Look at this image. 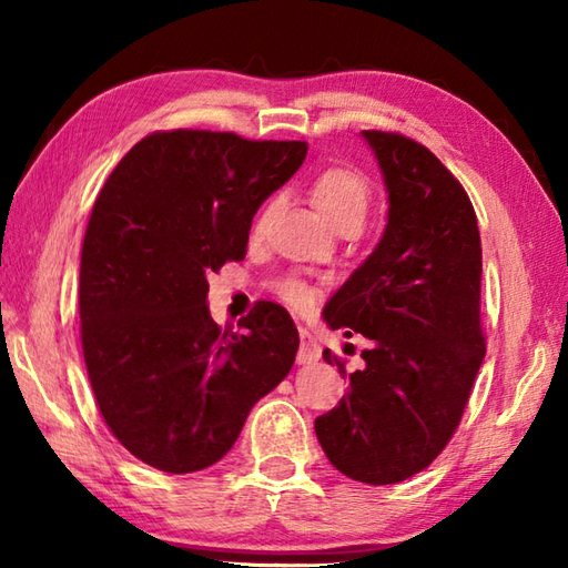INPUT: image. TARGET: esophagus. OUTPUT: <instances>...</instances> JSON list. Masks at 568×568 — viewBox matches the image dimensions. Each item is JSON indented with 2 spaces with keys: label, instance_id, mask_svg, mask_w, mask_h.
Segmentation results:
<instances>
[{
  "label": "esophagus",
  "instance_id": "obj_1",
  "mask_svg": "<svg viewBox=\"0 0 568 568\" xmlns=\"http://www.w3.org/2000/svg\"><path fill=\"white\" fill-rule=\"evenodd\" d=\"M321 358V345L313 338L311 333L301 328V348H297V363L311 365Z\"/></svg>",
  "mask_w": 568,
  "mask_h": 568
}]
</instances>
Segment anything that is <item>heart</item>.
Wrapping results in <instances>:
<instances>
[{
	"instance_id": "1",
	"label": "heart",
	"mask_w": 568,
	"mask_h": 568,
	"mask_svg": "<svg viewBox=\"0 0 568 568\" xmlns=\"http://www.w3.org/2000/svg\"><path fill=\"white\" fill-rule=\"evenodd\" d=\"M311 197L313 205L318 207V213L328 220L331 225L341 223L345 217H355L363 223L365 210H368L371 203V187L368 180H365L358 170L328 168L318 172V178L313 180ZM273 207L275 200H267L261 215H257L255 227H263L265 217L271 215ZM281 295L295 307H307L313 303V291L301 281H285L281 287Z\"/></svg>"
}]
</instances>
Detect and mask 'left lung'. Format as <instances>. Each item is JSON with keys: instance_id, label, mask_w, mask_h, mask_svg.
I'll use <instances>...</instances> for the list:
<instances>
[{"instance_id": "obj_1", "label": "left lung", "mask_w": 568, "mask_h": 568, "mask_svg": "<svg viewBox=\"0 0 568 568\" xmlns=\"http://www.w3.org/2000/svg\"><path fill=\"white\" fill-rule=\"evenodd\" d=\"M361 134L386 182L388 223L323 318L371 348L315 436L341 474L386 486L430 466L464 416L486 355L480 235L466 190L434 152L396 132ZM323 358L345 376L331 351Z\"/></svg>"}]
</instances>
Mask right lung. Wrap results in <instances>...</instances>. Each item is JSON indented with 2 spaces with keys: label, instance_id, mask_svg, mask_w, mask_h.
<instances>
[{
  "label": "right lung",
  "instance_id": "add662e5",
  "mask_svg": "<svg viewBox=\"0 0 568 568\" xmlns=\"http://www.w3.org/2000/svg\"><path fill=\"white\" fill-rule=\"evenodd\" d=\"M305 142L172 130L140 140L94 200L80 263L82 353L104 423L165 474L217 464L295 363L285 307L243 333L210 318L207 275L243 261L250 225L303 165Z\"/></svg>",
  "mask_w": 568,
  "mask_h": 568
}]
</instances>
